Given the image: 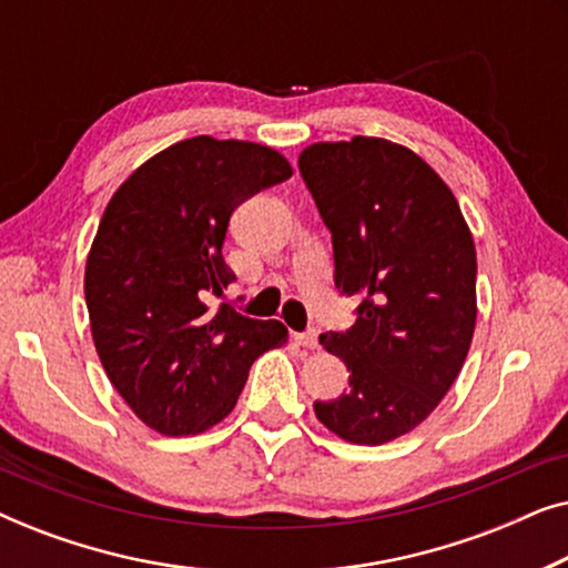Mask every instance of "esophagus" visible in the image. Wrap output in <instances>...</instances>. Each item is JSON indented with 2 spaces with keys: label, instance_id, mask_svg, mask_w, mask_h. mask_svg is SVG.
I'll return each instance as SVG.
<instances>
[{
  "label": "esophagus",
  "instance_id": "esophagus-1",
  "mask_svg": "<svg viewBox=\"0 0 568 568\" xmlns=\"http://www.w3.org/2000/svg\"><path fill=\"white\" fill-rule=\"evenodd\" d=\"M297 344L300 346H305V348H317V333L315 331H302V333H297Z\"/></svg>",
  "mask_w": 568,
  "mask_h": 568
}]
</instances>
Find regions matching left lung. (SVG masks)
Masks as SVG:
<instances>
[{"label": "left lung", "instance_id": "obj_1", "mask_svg": "<svg viewBox=\"0 0 568 568\" xmlns=\"http://www.w3.org/2000/svg\"><path fill=\"white\" fill-rule=\"evenodd\" d=\"M300 175L331 230L333 282L356 323L321 333L348 390L315 416L354 445L416 429L460 375L476 328V245L445 181L406 146L375 136L321 142Z\"/></svg>", "mask_w": 568, "mask_h": 568}]
</instances>
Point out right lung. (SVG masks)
Segmentation results:
<instances>
[{
  "label": "right lung",
  "mask_w": 568,
  "mask_h": 568,
  "mask_svg": "<svg viewBox=\"0 0 568 568\" xmlns=\"http://www.w3.org/2000/svg\"><path fill=\"white\" fill-rule=\"evenodd\" d=\"M286 178L290 162L271 146L193 136L146 160L105 206L84 268L92 341L154 432L220 424L251 364L286 341L278 321L209 307L235 282L222 258L232 212Z\"/></svg>",
  "instance_id": "add662e5"
}]
</instances>
